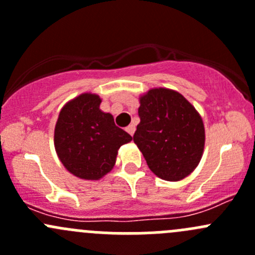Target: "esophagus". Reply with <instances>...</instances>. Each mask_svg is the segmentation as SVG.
I'll return each instance as SVG.
<instances>
[{
    "instance_id": "obj_1",
    "label": "esophagus",
    "mask_w": 255,
    "mask_h": 255,
    "mask_svg": "<svg viewBox=\"0 0 255 255\" xmlns=\"http://www.w3.org/2000/svg\"><path fill=\"white\" fill-rule=\"evenodd\" d=\"M134 130H135V127H134V126H133V125L128 126V127H127V132L129 133L130 135H133V134H134Z\"/></svg>"
}]
</instances>
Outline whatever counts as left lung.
<instances>
[{
    "mask_svg": "<svg viewBox=\"0 0 255 255\" xmlns=\"http://www.w3.org/2000/svg\"><path fill=\"white\" fill-rule=\"evenodd\" d=\"M140 122L133 140L149 169L168 181L195 170L205 146V127L195 107L174 90L151 89L140 96Z\"/></svg>",
    "mask_w": 255,
    "mask_h": 255,
    "instance_id": "left-lung-1",
    "label": "left lung"
}]
</instances>
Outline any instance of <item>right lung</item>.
<instances>
[{
    "label": "right lung",
    "instance_id": "add662e5",
    "mask_svg": "<svg viewBox=\"0 0 255 255\" xmlns=\"http://www.w3.org/2000/svg\"><path fill=\"white\" fill-rule=\"evenodd\" d=\"M101 99L81 94L61 109L54 145L66 170L84 180H99L112 170L121 145L132 137L115 125L111 113L100 110Z\"/></svg>",
    "mask_w": 255,
    "mask_h": 255
}]
</instances>
